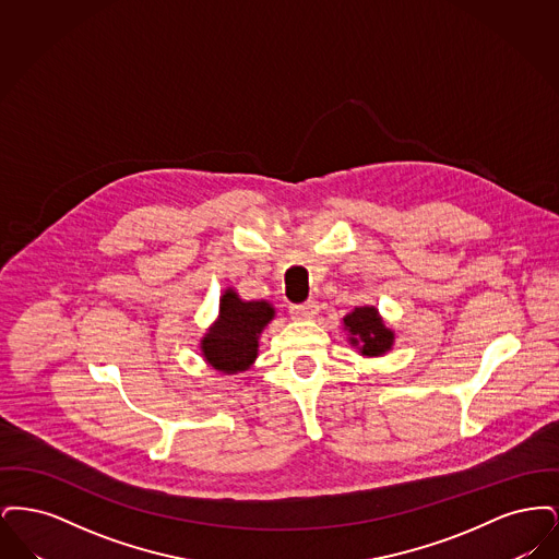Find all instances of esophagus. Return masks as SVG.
I'll return each mask as SVG.
<instances>
[{
    "mask_svg": "<svg viewBox=\"0 0 559 559\" xmlns=\"http://www.w3.org/2000/svg\"><path fill=\"white\" fill-rule=\"evenodd\" d=\"M289 312H292V317L295 320L317 319V314H319V304H317V301H306V304H299V306H292Z\"/></svg>",
    "mask_w": 559,
    "mask_h": 559,
    "instance_id": "esophagus-1",
    "label": "esophagus"
}]
</instances>
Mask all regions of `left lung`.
Wrapping results in <instances>:
<instances>
[{"mask_svg": "<svg viewBox=\"0 0 559 559\" xmlns=\"http://www.w3.org/2000/svg\"><path fill=\"white\" fill-rule=\"evenodd\" d=\"M347 342L362 356H383L394 346V331L383 324L374 306L354 308L344 319Z\"/></svg>", "mask_w": 559, "mask_h": 559, "instance_id": "1", "label": "left lung"}]
</instances>
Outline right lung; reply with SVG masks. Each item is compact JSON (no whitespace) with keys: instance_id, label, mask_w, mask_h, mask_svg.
Here are the masks:
<instances>
[{"instance_id":"obj_1","label":"right lung","mask_w":559,"mask_h":559,"mask_svg":"<svg viewBox=\"0 0 559 559\" xmlns=\"http://www.w3.org/2000/svg\"><path fill=\"white\" fill-rule=\"evenodd\" d=\"M274 319V308L260 301H242L235 289H226L219 297V314L205 337L201 340V352L207 365L215 371H247L260 347V333Z\"/></svg>"}]
</instances>
